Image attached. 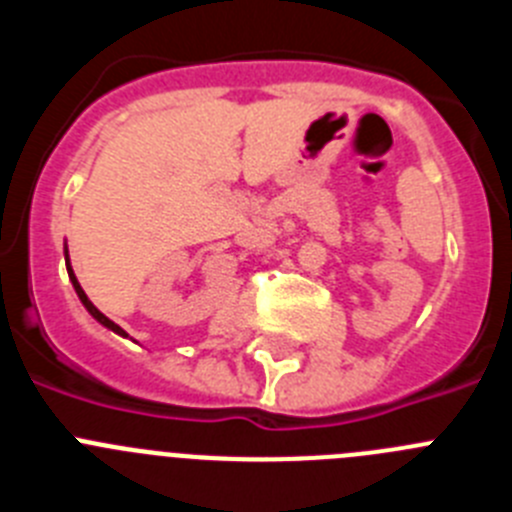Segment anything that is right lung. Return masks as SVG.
I'll list each match as a JSON object with an SVG mask.
<instances>
[{"mask_svg": "<svg viewBox=\"0 0 512 512\" xmlns=\"http://www.w3.org/2000/svg\"><path fill=\"white\" fill-rule=\"evenodd\" d=\"M66 269H69V279H71V282H74V289H76V295H79V300H81V302H84V307H87V310H89V312H92V318H94V320H99V323H102V325H104V328H110V330H115V333H120V336H128V333H125V330H122V328H120V325H117V323H112V320H110V318H107V315H102V312H99V310H97V307H94V305H92V300H89V297H87V295H84V289H81L79 279H76V277H74V269H71V266H69V256H66Z\"/></svg>", "mask_w": 512, "mask_h": 512, "instance_id": "right-lung-1", "label": "right lung"}]
</instances>
